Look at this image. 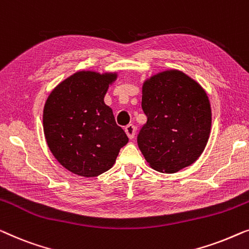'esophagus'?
Masks as SVG:
<instances>
[{"instance_id":"obj_1","label":"esophagus","mask_w":249,"mask_h":249,"mask_svg":"<svg viewBox=\"0 0 249 249\" xmlns=\"http://www.w3.org/2000/svg\"><path fill=\"white\" fill-rule=\"evenodd\" d=\"M125 133L127 134L129 139H133L135 135V126L133 124H128L125 126Z\"/></svg>"}]
</instances>
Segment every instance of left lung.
<instances>
[{"mask_svg":"<svg viewBox=\"0 0 249 249\" xmlns=\"http://www.w3.org/2000/svg\"><path fill=\"white\" fill-rule=\"evenodd\" d=\"M146 123L138 145L150 166L173 174L201 156L211 129V107L205 91L180 71H167L143 85Z\"/></svg>","mask_w":249,"mask_h":249,"instance_id":"8db88e82","label":"left lung"}]
</instances>
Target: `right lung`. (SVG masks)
I'll return each instance as SVG.
<instances>
[{
	"mask_svg": "<svg viewBox=\"0 0 249 249\" xmlns=\"http://www.w3.org/2000/svg\"><path fill=\"white\" fill-rule=\"evenodd\" d=\"M115 74L78 72L50 94L44 108L48 148L73 174L94 177L109 170L128 138L104 103Z\"/></svg>",
	"mask_w": 249,
	"mask_h": 249,
	"instance_id": "right-lung-1",
	"label": "right lung"
}]
</instances>
